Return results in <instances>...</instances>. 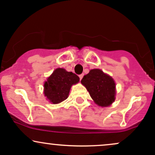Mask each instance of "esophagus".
<instances>
[{
    "label": "esophagus",
    "instance_id": "esophagus-1",
    "mask_svg": "<svg viewBox=\"0 0 155 155\" xmlns=\"http://www.w3.org/2000/svg\"><path fill=\"white\" fill-rule=\"evenodd\" d=\"M83 74H80L79 75V78H80V80H82V78H83Z\"/></svg>",
    "mask_w": 155,
    "mask_h": 155
}]
</instances>
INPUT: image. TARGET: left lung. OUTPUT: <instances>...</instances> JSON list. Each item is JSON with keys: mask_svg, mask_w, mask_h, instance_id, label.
I'll return each instance as SVG.
<instances>
[{"mask_svg": "<svg viewBox=\"0 0 155 155\" xmlns=\"http://www.w3.org/2000/svg\"><path fill=\"white\" fill-rule=\"evenodd\" d=\"M81 83L86 87L97 105L107 107L115 101V81L101 69H91L86 75L83 76Z\"/></svg>", "mask_w": 155, "mask_h": 155, "instance_id": "1", "label": "left lung"}]
</instances>
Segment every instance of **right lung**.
<instances>
[{"mask_svg":"<svg viewBox=\"0 0 155 155\" xmlns=\"http://www.w3.org/2000/svg\"><path fill=\"white\" fill-rule=\"evenodd\" d=\"M79 81V77L74 73L63 68L55 69L44 83L45 96L51 103H60L67 99L72 85Z\"/></svg>","mask_w":155,"mask_h":155,"instance_id":"1","label":"right lung"}]
</instances>
